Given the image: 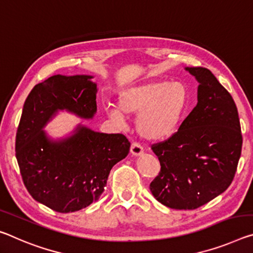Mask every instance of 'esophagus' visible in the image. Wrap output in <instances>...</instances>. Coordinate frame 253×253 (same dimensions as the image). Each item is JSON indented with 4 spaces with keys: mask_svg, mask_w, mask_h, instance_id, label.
I'll list each match as a JSON object with an SVG mask.
<instances>
[{
    "mask_svg": "<svg viewBox=\"0 0 253 253\" xmlns=\"http://www.w3.org/2000/svg\"><path fill=\"white\" fill-rule=\"evenodd\" d=\"M144 153L143 147L137 143H133L130 146V154L133 156H139Z\"/></svg>",
    "mask_w": 253,
    "mask_h": 253,
    "instance_id": "1",
    "label": "esophagus"
}]
</instances>
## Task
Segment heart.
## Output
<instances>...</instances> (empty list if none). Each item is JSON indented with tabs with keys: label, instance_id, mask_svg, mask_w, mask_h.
Here are the masks:
<instances>
[{
	"label": "heart",
	"instance_id": "obj_1",
	"mask_svg": "<svg viewBox=\"0 0 253 253\" xmlns=\"http://www.w3.org/2000/svg\"><path fill=\"white\" fill-rule=\"evenodd\" d=\"M189 105V92L181 83L147 82L128 87L118 95V108L108 106L107 114L116 122L137 116V133L148 141H164L179 130Z\"/></svg>",
	"mask_w": 253,
	"mask_h": 253
}]
</instances>
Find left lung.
<instances>
[{
  "label": "left lung",
  "mask_w": 253,
  "mask_h": 253,
  "mask_svg": "<svg viewBox=\"0 0 253 253\" xmlns=\"http://www.w3.org/2000/svg\"><path fill=\"white\" fill-rule=\"evenodd\" d=\"M199 85L197 105L167 141L153 144L161 170L150 184L173 210H196L225 191L241 156L242 134L232 95L205 67H184Z\"/></svg>",
  "instance_id": "8db88e82"
}]
</instances>
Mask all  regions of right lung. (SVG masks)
I'll list each match as a JSON object with an SVG mask.
<instances>
[{"instance_id":"obj_1","label":"right lung","mask_w":253,"mask_h":253,"mask_svg":"<svg viewBox=\"0 0 253 253\" xmlns=\"http://www.w3.org/2000/svg\"><path fill=\"white\" fill-rule=\"evenodd\" d=\"M92 79L57 74L35 85L15 136V156L28 192L58 213H72L97 202L112 167L129 153L130 143L123 134L99 133L81 124L58 139L43 130L58 111L93 118L98 89Z\"/></svg>"}]
</instances>
